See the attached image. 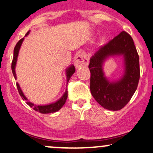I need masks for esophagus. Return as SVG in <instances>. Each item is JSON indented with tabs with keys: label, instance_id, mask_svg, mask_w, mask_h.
I'll list each match as a JSON object with an SVG mask.
<instances>
[{
	"label": "esophagus",
	"instance_id": "esophagus-1",
	"mask_svg": "<svg viewBox=\"0 0 153 153\" xmlns=\"http://www.w3.org/2000/svg\"><path fill=\"white\" fill-rule=\"evenodd\" d=\"M89 63V58L88 55L84 52L79 53L75 57L74 64L76 68H80L82 66H87Z\"/></svg>",
	"mask_w": 153,
	"mask_h": 153
}]
</instances>
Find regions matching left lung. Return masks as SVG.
I'll return each mask as SVG.
<instances>
[{
	"label": "left lung",
	"mask_w": 153,
	"mask_h": 153,
	"mask_svg": "<svg viewBox=\"0 0 153 153\" xmlns=\"http://www.w3.org/2000/svg\"><path fill=\"white\" fill-rule=\"evenodd\" d=\"M114 55L124 57L125 73L118 81L110 82L105 76L102 63L107 57ZM88 67L90 92L97 102L111 111L123 109L135 93L140 77L139 55L131 36L122 31L97 51Z\"/></svg>",
	"instance_id": "left-lung-1"
}]
</instances>
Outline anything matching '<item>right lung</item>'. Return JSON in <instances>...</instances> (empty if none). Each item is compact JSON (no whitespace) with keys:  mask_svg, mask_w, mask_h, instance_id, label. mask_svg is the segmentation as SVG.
<instances>
[{"mask_svg":"<svg viewBox=\"0 0 153 153\" xmlns=\"http://www.w3.org/2000/svg\"><path fill=\"white\" fill-rule=\"evenodd\" d=\"M29 32L26 33V36H27L29 34ZM24 40V38H22V39L19 41L17 42V44H16L15 47L14 49V57H13V60H12V63H11V70H12V73L13 75H14V78L15 79H17V76H16V72H15V66H16V63H17V57H18V54H19V49H20L21 45H22V42ZM75 72V67L74 65H71V66L68 67V68L66 69V76H67V84H68V81H69L71 76L73 75V74ZM17 87L18 89V92H19V95L20 96L22 97V99L25 100L26 103L28 106H30V107H32L35 111H39V112L42 113V114H48V113H53L55 112V111H57L58 110H60L63 107V106L65 104V101H66L67 98H68V90H65V93L63 94V96L58 100L56 102L50 103V104H47V105H36L34 103H31L30 101H28L27 98H26L25 96L24 95V93H22V90H21L20 87H19V85L17 82Z\"/></svg>","mask_w":153,"mask_h":153,"instance_id":"add662e5","label":"right lung"}]
</instances>
